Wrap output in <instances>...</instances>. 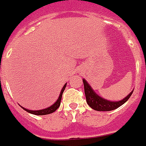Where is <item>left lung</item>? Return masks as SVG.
Returning a JSON list of instances; mask_svg holds the SVG:
<instances>
[{"mask_svg": "<svg viewBox=\"0 0 146 146\" xmlns=\"http://www.w3.org/2000/svg\"><path fill=\"white\" fill-rule=\"evenodd\" d=\"M82 82L84 84L85 95H86L88 105L96 111H111V110L116 109L119 107H120L121 105H123L125 102H127V101L130 98L132 93L134 91V90H132L127 97H125L123 99H122L120 101H108V100H106L97 94L94 90H93V88L90 86V85L88 83L87 81L85 78L82 79Z\"/></svg>", "mask_w": 146, "mask_h": 146, "instance_id": "8db88e82", "label": "left lung"}]
</instances>
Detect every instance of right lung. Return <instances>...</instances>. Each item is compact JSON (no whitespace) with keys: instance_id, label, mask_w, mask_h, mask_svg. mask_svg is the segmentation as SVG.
I'll return each mask as SVG.
<instances>
[{"instance_id":"add662e5","label":"right lung","mask_w":146,"mask_h":146,"mask_svg":"<svg viewBox=\"0 0 146 146\" xmlns=\"http://www.w3.org/2000/svg\"><path fill=\"white\" fill-rule=\"evenodd\" d=\"M66 86H67V83H65L64 86H63L62 88L61 91H60V96H59V98H57V100L55 102L54 104H52L51 106H49L48 108H44V109H42V110H30V109H27V108H23V107H22V108H23L25 111H27L29 113H31V114H34V115H48V114H51L52 112H54L57 108L60 107V101H61V98H62V94H63V93L64 91L65 87H66Z\"/></svg>"}]
</instances>
